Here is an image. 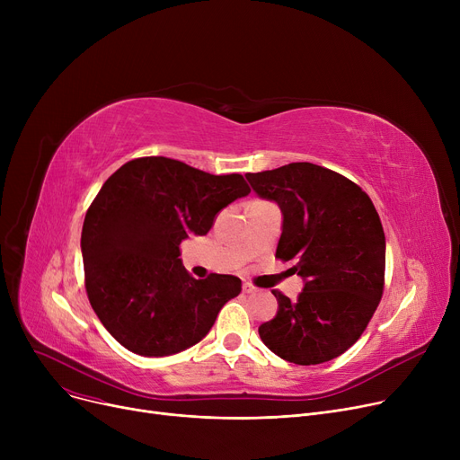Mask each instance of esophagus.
<instances>
[{
  "instance_id": "1",
  "label": "esophagus",
  "mask_w": 460,
  "mask_h": 460,
  "mask_svg": "<svg viewBox=\"0 0 460 460\" xmlns=\"http://www.w3.org/2000/svg\"><path fill=\"white\" fill-rule=\"evenodd\" d=\"M243 291L248 293V295H250V293H255V287H253L250 281H246V283L243 285Z\"/></svg>"
}]
</instances>
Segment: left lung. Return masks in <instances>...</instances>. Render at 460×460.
Instances as JSON below:
<instances>
[{"label": "left lung", "mask_w": 460, "mask_h": 460, "mask_svg": "<svg viewBox=\"0 0 460 460\" xmlns=\"http://www.w3.org/2000/svg\"><path fill=\"white\" fill-rule=\"evenodd\" d=\"M252 188L283 212L276 257L304 278L298 300L278 288L276 317L259 335L279 358L317 366L349 350L384 293L385 236L367 193L350 179L309 162L246 173Z\"/></svg>", "instance_id": "obj_1"}]
</instances>
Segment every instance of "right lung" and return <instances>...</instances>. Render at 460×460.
<instances>
[{"label": "right lung", "instance_id": "obj_1", "mask_svg": "<svg viewBox=\"0 0 460 460\" xmlns=\"http://www.w3.org/2000/svg\"><path fill=\"white\" fill-rule=\"evenodd\" d=\"M250 186L164 156L134 158L104 182L82 229L85 291L115 341L139 356H169L199 343L224 304L243 291L229 274L196 279L181 243L207 234L216 214Z\"/></svg>", "mask_w": 460, "mask_h": 460}]
</instances>
